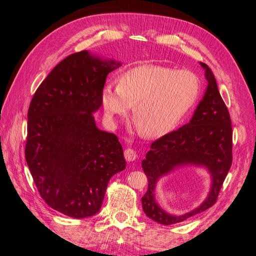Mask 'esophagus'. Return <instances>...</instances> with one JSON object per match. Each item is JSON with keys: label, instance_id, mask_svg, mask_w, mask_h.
Segmentation results:
<instances>
[{"label": "esophagus", "instance_id": "1", "mask_svg": "<svg viewBox=\"0 0 256 256\" xmlns=\"http://www.w3.org/2000/svg\"><path fill=\"white\" fill-rule=\"evenodd\" d=\"M124 156H125V159L129 162L134 161L136 159V152L134 150L128 148V150H125V152H124Z\"/></svg>", "mask_w": 256, "mask_h": 256}]
</instances>
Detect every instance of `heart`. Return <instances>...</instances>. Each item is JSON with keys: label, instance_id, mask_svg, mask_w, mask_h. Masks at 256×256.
<instances>
[{"label": "heart", "instance_id": "obj_1", "mask_svg": "<svg viewBox=\"0 0 256 256\" xmlns=\"http://www.w3.org/2000/svg\"><path fill=\"white\" fill-rule=\"evenodd\" d=\"M200 95V82L194 72L142 65L122 74L118 86L104 85L102 104L111 124L125 118L132 106L138 132L146 138H160L182 120Z\"/></svg>", "mask_w": 256, "mask_h": 256}]
</instances>
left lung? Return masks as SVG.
<instances>
[{
  "instance_id": "obj_1",
  "label": "left lung",
  "mask_w": 256,
  "mask_h": 256,
  "mask_svg": "<svg viewBox=\"0 0 256 256\" xmlns=\"http://www.w3.org/2000/svg\"><path fill=\"white\" fill-rule=\"evenodd\" d=\"M208 82L203 99L192 118L180 129L158 138L150 145L142 161L148 189L142 198L143 210L154 222L170 226L205 212L216 200L232 166V122L220 95L214 76L205 63H200ZM205 167L212 176L211 190L204 202L191 212L175 216L164 212L154 196L156 182L177 167Z\"/></svg>"
}]
</instances>
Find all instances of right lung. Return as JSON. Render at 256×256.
I'll list each match as a JSON object with an SVG mask.
<instances>
[{"label":"right lung","instance_id":"1","mask_svg":"<svg viewBox=\"0 0 256 256\" xmlns=\"http://www.w3.org/2000/svg\"><path fill=\"white\" fill-rule=\"evenodd\" d=\"M120 65L74 53L52 69L28 108L30 172L44 202L72 218L97 214L110 178L126 168L118 138L98 129L92 115L108 74Z\"/></svg>","mask_w":256,"mask_h":256}]
</instances>
